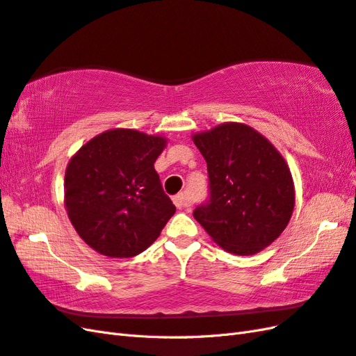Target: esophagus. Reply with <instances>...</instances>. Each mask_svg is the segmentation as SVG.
Segmentation results:
<instances>
[{
    "label": "esophagus",
    "mask_w": 356,
    "mask_h": 356,
    "mask_svg": "<svg viewBox=\"0 0 356 356\" xmlns=\"http://www.w3.org/2000/svg\"><path fill=\"white\" fill-rule=\"evenodd\" d=\"M174 204H175V207L178 208V209H182V208H187V207H190V200H188V197L186 196V193H178L177 196H174Z\"/></svg>",
    "instance_id": "34e87169"
}]
</instances>
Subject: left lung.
<instances>
[{
	"label": "left lung",
	"mask_w": 356,
	"mask_h": 356,
	"mask_svg": "<svg viewBox=\"0 0 356 356\" xmlns=\"http://www.w3.org/2000/svg\"><path fill=\"white\" fill-rule=\"evenodd\" d=\"M208 166L209 199L193 217L226 252L250 256L274 243L292 217L289 166L273 143L241 122L193 134Z\"/></svg>",
	"instance_id": "obj_1"
}]
</instances>
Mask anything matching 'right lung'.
<instances>
[{"mask_svg":"<svg viewBox=\"0 0 356 356\" xmlns=\"http://www.w3.org/2000/svg\"><path fill=\"white\" fill-rule=\"evenodd\" d=\"M166 138L112 129L88 140L70 159L64 205L76 232L95 252L131 257L159 238L175 214L154 163Z\"/></svg>","mask_w":356,"mask_h":356,"instance_id":"1","label":"right lung"}]
</instances>
